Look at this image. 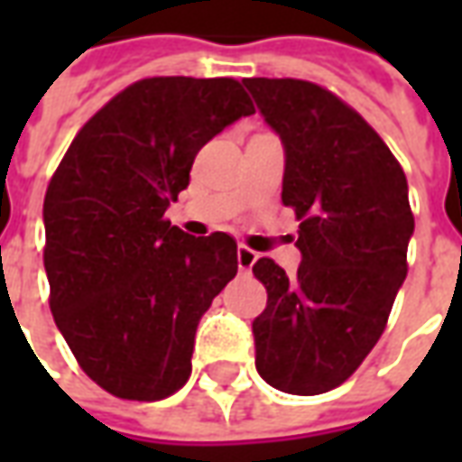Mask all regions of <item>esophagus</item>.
<instances>
[{
	"label": "esophagus",
	"instance_id": "esophagus-1",
	"mask_svg": "<svg viewBox=\"0 0 462 462\" xmlns=\"http://www.w3.org/2000/svg\"><path fill=\"white\" fill-rule=\"evenodd\" d=\"M254 262H257V252L240 245V247H237V267H240V270H252Z\"/></svg>",
	"mask_w": 462,
	"mask_h": 462
}]
</instances>
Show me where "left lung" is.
Here are the masks:
<instances>
[{
    "instance_id": "left-lung-1",
    "label": "left lung",
    "mask_w": 462,
    "mask_h": 462,
    "mask_svg": "<svg viewBox=\"0 0 462 462\" xmlns=\"http://www.w3.org/2000/svg\"><path fill=\"white\" fill-rule=\"evenodd\" d=\"M242 84L284 145L282 202L301 220L294 277L270 257L252 267L267 290L252 321L254 364L270 386L317 396L344 383L386 329L408 272V182L381 135L327 88Z\"/></svg>"
}]
</instances>
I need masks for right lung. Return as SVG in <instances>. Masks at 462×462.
Listing matches in <instances>:
<instances>
[{
	"label": "right lung",
	"instance_id": "add662e5",
	"mask_svg": "<svg viewBox=\"0 0 462 462\" xmlns=\"http://www.w3.org/2000/svg\"><path fill=\"white\" fill-rule=\"evenodd\" d=\"M254 114L235 79L155 76L76 133L44 198L51 314L88 378L128 401L185 386L195 331L237 274V242L165 220L202 145Z\"/></svg>",
	"mask_w": 462,
	"mask_h": 462
}]
</instances>
